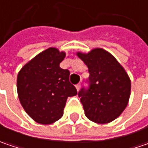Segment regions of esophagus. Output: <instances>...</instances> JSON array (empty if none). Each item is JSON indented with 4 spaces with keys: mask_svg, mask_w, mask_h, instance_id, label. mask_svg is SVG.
I'll list each match as a JSON object with an SVG mask.
<instances>
[{
    "mask_svg": "<svg viewBox=\"0 0 148 148\" xmlns=\"http://www.w3.org/2000/svg\"><path fill=\"white\" fill-rule=\"evenodd\" d=\"M75 87H76V90L79 91V89H80V83H79V84H77L76 85H75Z\"/></svg>",
    "mask_w": 148,
    "mask_h": 148,
    "instance_id": "1",
    "label": "esophagus"
}]
</instances>
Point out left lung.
Returning <instances> with one entry per match:
<instances>
[{
	"label": "left lung",
	"mask_w": 148,
	"mask_h": 148,
	"mask_svg": "<svg viewBox=\"0 0 148 148\" xmlns=\"http://www.w3.org/2000/svg\"><path fill=\"white\" fill-rule=\"evenodd\" d=\"M90 73L89 87L78 93L86 117L99 124L114 121L123 112L131 95V80L115 57L102 48L77 53Z\"/></svg>",
	"instance_id": "left-lung-1"
}]
</instances>
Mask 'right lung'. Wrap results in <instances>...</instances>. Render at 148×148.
Here are the masks:
<instances>
[{
    "mask_svg": "<svg viewBox=\"0 0 148 148\" xmlns=\"http://www.w3.org/2000/svg\"><path fill=\"white\" fill-rule=\"evenodd\" d=\"M64 52L49 48L34 57L17 75L18 98L27 114L39 124L48 125L64 115L68 97L77 95L69 82V71L59 67Z\"/></svg>",
    "mask_w": 148,
    "mask_h": 148,
    "instance_id": "right-lung-1",
    "label": "right lung"
}]
</instances>
